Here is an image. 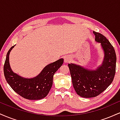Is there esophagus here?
<instances>
[{"label":"esophagus","mask_w":120,"mask_h":120,"mask_svg":"<svg viewBox=\"0 0 120 120\" xmlns=\"http://www.w3.org/2000/svg\"><path fill=\"white\" fill-rule=\"evenodd\" d=\"M71 58L70 56H66L64 58V63H71Z\"/></svg>","instance_id":"obj_1"}]
</instances>
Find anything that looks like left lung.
<instances>
[{"mask_svg":"<svg viewBox=\"0 0 120 120\" xmlns=\"http://www.w3.org/2000/svg\"><path fill=\"white\" fill-rule=\"evenodd\" d=\"M93 33L104 52L102 64L95 70L73 63L68 64L74 90L78 95L86 98L103 93L112 82L116 73V55L113 47L101 34L95 31Z\"/></svg>","mask_w":120,"mask_h":120,"instance_id":"8db88e82","label":"left lung"}]
</instances>
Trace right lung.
Masks as SVG:
<instances>
[{
	"mask_svg": "<svg viewBox=\"0 0 120 120\" xmlns=\"http://www.w3.org/2000/svg\"><path fill=\"white\" fill-rule=\"evenodd\" d=\"M12 46L7 54L4 74L7 82L13 90L22 97L29 100H39L47 95L53 83V77L64 62V59L48 64L41 73L33 78H24L13 72L10 67L9 56Z\"/></svg>",
	"mask_w": 120,
	"mask_h": 120,
	"instance_id": "add662e5",
	"label": "right lung"
}]
</instances>
